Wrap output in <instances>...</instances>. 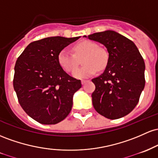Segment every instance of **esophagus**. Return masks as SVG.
<instances>
[{"label": "esophagus", "instance_id": "obj_1", "mask_svg": "<svg viewBox=\"0 0 158 158\" xmlns=\"http://www.w3.org/2000/svg\"><path fill=\"white\" fill-rule=\"evenodd\" d=\"M86 81H87V80H82V81H81V84H86Z\"/></svg>", "mask_w": 158, "mask_h": 158}]
</instances>
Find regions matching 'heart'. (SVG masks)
I'll use <instances>...</instances> for the list:
<instances>
[{"label": "heart", "mask_w": 158, "mask_h": 158, "mask_svg": "<svg viewBox=\"0 0 158 158\" xmlns=\"http://www.w3.org/2000/svg\"><path fill=\"white\" fill-rule=\"evenodd\" d=\"M74 54L67 49H63L58 54V62L62 68L68 72H72L79 64V59H82L84 65L76 69L72 75L77 78H84L93 75L98 69L105 68L108 61L107 52L98 48L96 43L84 40L74 45Z\"/></svg>", "instance_id": "heart-1"}]
</instances>
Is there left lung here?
Segmentation results:
<instances>
[{"instance_id":"obj_1","label":"left lung","mask_w":158,"mask_h":158,"mask_svg":"<svg viewBox=\"0 0 158 158\" xmlns=\"http://www.w3.org/2000/svg\"><path fill=\"white\" fill-rule=\"evenodd\" d=\"M88 39L103 44L109 54L104 72L92 80L93 107L110 119L123 117L134 109L144 89V60L135 44L117 32L95 33Z\"/></svg>"}]
</instances>
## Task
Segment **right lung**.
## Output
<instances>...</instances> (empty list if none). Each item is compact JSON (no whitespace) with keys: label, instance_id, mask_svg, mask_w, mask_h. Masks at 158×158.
Here are the masks:
<instances>
[{"label":"right lung","instance_id":"1","mask_svg":"<svg viewBox=\"0 0 158 158\" xmlns=\"http://www.w3.org/2000/svg\"><path fill=\"white\" fill-rule=\"evenodd\" d=\"M80 36H52L27 46L15 65L13 87L22 109L43 125L63 121L72 110L80 80L71 77L58 62L59 53Z\"/></svg>","mask_w":158,"mask_h":158}]
</instances>
